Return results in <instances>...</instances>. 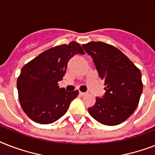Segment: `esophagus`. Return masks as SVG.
Masks as SVG:
<instances>
[{
    "label": "esophagus",
    "instance_id": "esophagus-1",
    "mask_svg": "<svg viewBox=\"0 0 155 155\" xmlns=\"http://www.w3.org/2000/svg\"><path fill=\"white\" fill-rule=\"evenodd\" d=\"M87 94L86 92H80V95L81 96V97H84V96H85V95Z\"/></svg>",
    "mask_w": 155,
    "mask_h": 155
}]
</instances>
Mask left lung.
I'll return each mask as SVG.
<instances>
[{
	"label": "left lung",
	"instance_id": "8db88e82",
	"mask_svg": "<svg viewBox=\"0 0 155 155\" xmlns=\"http://www.w3.org/2000/svg\"><path fill=\"white\" fill-rule=\"evenodd\" d=\"M82 47L92 57L106 85L103 97L96 98V104L88 108V113L103 125H119L137 108L143 87L141 71L112 45L91 42Z\"/></svg>",
	"mask_w": 155,
	"mask_h": 155
}]
</instances>
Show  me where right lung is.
<instances>
[{"label": "right lung", "mask_w": 155, "mask_h": 155, "mask_svg": "<svg viewBox=\"0 0 155 155\" xmlns=\"http://www.w3.org/2000/svg\"><path fill=\"white\" fill-rule=\"evenodd\" d=\"M77 54L84 51L79 43L71 42L42 52L23 67L17 81L18 97L31 120L51 124L67 113L79 92H67L58 82L66 74L68 61Z\"/></svg>", "instance_id": "1"}]
</instances>
